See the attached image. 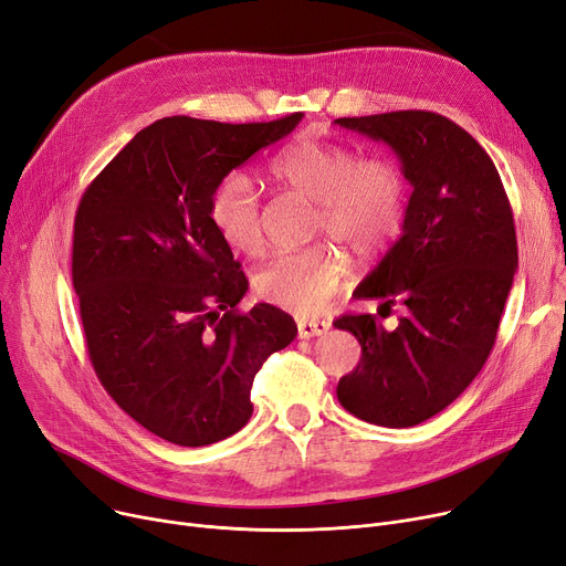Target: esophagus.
Wrapping results in <instances>:
<instances>
[{"label": "esophagus", "instance_id": "obj_1", "mask_svg": "<svg viewBox=\"0 0 566 566\" xmlns=\"http://www.w3.org/2000/svg\"><path fill=\"white\" fill-rule=\"evenodd\" d=\"M329 327H332V322H327V319H300V322H297L300 338L322 336V334L329 332Z\"/></svg>", "mask_w": 566, "mask_h": 566}]
</instances>
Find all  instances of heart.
<instances>
[{"label":"heart","instance_id":"heart-1","mask_svg":"<svg viewBox=\"0 0 566 566\" xmlns=\"http://www.w3.org/2000/svg\"><path fill=\"white\" fill-rule=\"evenodd\" d=\"M269 175L317 202V228L359 255L382 251L406 217V181L387 158H361L355 149L317 138H297L269 160ZM209 219L241 255L264 247V213L253 179L228 172L209 198ZM343 281V262L313 247L262 264L253 290L266 304L297 315L325 311Z\"/></svg>","mask_w":566,"mask_h":566}]
</instances>
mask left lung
I'll return each mask as SVG.
<instances>
[{
  "label": "left lung",
  "instance_id": "left-lung-1",
  "mask_svg": "<svg viewBox=\"0 0 566 566\" xmlns=\"http://www.w3.org/2000/svg\"><path fill=\"white\" fill-rule=\"evenodd\" d=\"M336 124L387 143L412 184L398 241L355 290L408 313L391 332L370 313L334 322L361 345L336 396L368 423L417 426L459 398L491 355L518 269L514 213L491 156L451 119L398 111Z\"/></svg>",
  "mask_w": 566,
  "mask_h": 566
}]
</instances>
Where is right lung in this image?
I'll return each instance as SVG.
<instances>
[{"label":"right lung","instance_id":"1","mask_svg":"<svg viewBox=\"0 0 566 566\" xmlns=\"http://www.w3.org/2000/svg\"><path fill=\"white\" fill-rule=\"evenodd\" d=\"M302 117H164L77 205L71 274L90 361L117 406L172 444L205 447L244 428L255 373L297 336L272 304L239 311L249 281L209 219V198Z\"/></svg>","mask_w":566,"mask_h":566}]
</instances>
